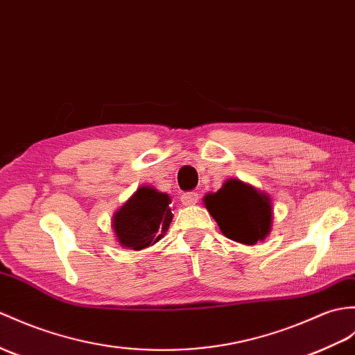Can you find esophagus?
I'll return each mask as SVG.
<instances>
[{
  "label": "esophagus",
  "mask_w": 355,
  "mask_h": 355,
  "mask_svg": "<svg viewBox=\"0 0 355 355\" xmlns=\"http://www.w3.org/2000/svg\"><path fill=\"white\" fill-rule=\"evenodd\" d=\"M198 200H200V195L196 192H186L181 195V202L184 205H193L198 202Z\"/></svg>",
  "instance_id": "34e87169"
}]
</instances>
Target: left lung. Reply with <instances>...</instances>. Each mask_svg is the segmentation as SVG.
<instances>
[{
	"label": "left lung",
	"mask_w": 355,
	"mask_h": 355,
	"mask_svg": "<svg viewBox=\"0 0 355 355\" xmlns=\"http://www.w3.org/2000/svg\"><path fill=\"white\" fill-rule=\"evenodd\" d=\"M204 204L220 232L232 241L254 245L270 230L272 209L268 195L239 180H228L216 193H209Z\"/></svg>",
	"instance_id": "8db88e82"
}]
</instances>
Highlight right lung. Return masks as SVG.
<instances>
[{
  "mask_svg": "<svg viewBox=\"0 0 355 355\" xmlns=\"http://www.w3.org/2000/svg\"><path fill=\"white\" fill-rule=\"evenodd\" d=\"M169 196L153 187H140L113 219V230L122 246L144 250L163 237L171 220Z\"/></svg>",
  "mask_w": 355,
  "mask_h": 355,
  "instance_id": "add662e5",
  "label": "right lung"
}]
</instances>
